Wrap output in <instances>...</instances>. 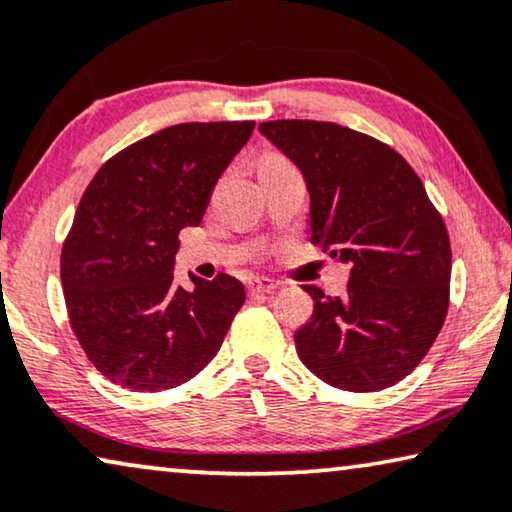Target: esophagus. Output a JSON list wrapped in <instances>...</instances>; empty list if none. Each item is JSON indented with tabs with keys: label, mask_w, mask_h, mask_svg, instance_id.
<instances>
[{
	"label": "esophagus",
	"mask_w": 512,
	"mask_h": 512,
	"mask_svg": "<svg viewBox=\"0 0 512 512\" xmlns=\"http://www.w3.org/2000/svg\"><path fill=\"white\" fill-rule=\"evenodd\" d=\"M249 295H268V293H274V288H277V284H272L270 279H254L249 281Z\"/></svg>",
	"instance_id": "34e87169"
}]
</instances>
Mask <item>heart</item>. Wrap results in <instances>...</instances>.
<instances>
[{
	"instance_id": "heart-1",
	"label": "heart",
	"mask_w": 512,
	"mask_h": 512,
	"mask_svg": "<svg viewBox=\"0 0 512 512\" xmlns=\"http://www.w3.org/2000/svg\"><path fill=\"white\" fill-rule=\"evenodd\" d=\"M288 166H293V164L286 157H281V154H277V152H268L265 157H261V161H258V175L270 173V170L288 168Z\"/></svg>"
}]
</instances>
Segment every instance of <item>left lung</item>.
<instances>
[{"label":"left lung","mask_w":512,"mask_h":512,"mask_svg":"<svg viewBox=\"0 0 512 512\" xmlns=\"http://www.w3.org/2000/svg\"><path fill=\"white\" fill-rule=\"evenodd\" d=\"M261 133L302 170L311 242L351 265L342 298H314L295 348L339 390L402 381L436 342L450 305V238L441 212L402 154L335 122L274 120Z\"/></svg>","instance_id":"1"}]
</instances>
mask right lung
Instances as JSON below:
<instances>
[{
    "label": "right lung",
    "instance_id": "add662e5",
    "mask_svg": "<svg viewBox=\"0 0 512 512\" xmlns=\"http://www.w3.org/2000/svg\"><path fill=\"white\" fill-rule=\"evenodd\" d=\"M256 122H187L124 147L80 198L62 247V288L78 344L133 392L187 383L217 355L244 286L219 272L173 277L182 228L198 226L212 189Z\"/></svg>",
    "mask_w": 512,
    "mask_h": 512
}]
</instances>
